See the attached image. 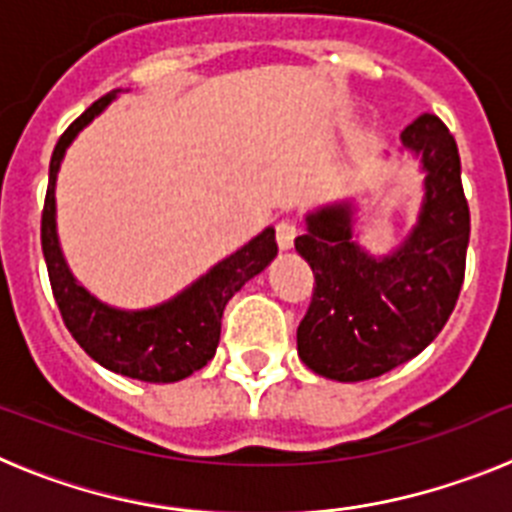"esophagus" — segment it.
Masks as SVG:
<instances>
[{"label": "esophagus", "instance_id": "esophagus-1", "mask_svg": "<svg viewBox=\"0 0 512 512\" xmlns=\"http://www.w3.org/2000/svg\"><path fill=\"white\" fill-rule=\"evenodd\" d=\"M295 238H297V225L292 220H282L277 225V243L282 251H289V248L295 246Z\"/></svg>", "mask_w": 512, "mask_h": 512}]
</instances>
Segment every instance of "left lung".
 <instances>
[{
  "mask_svg": "<svg viewBox=\"0 0 512 512\" xmlns=\"http://www.w3.org/2000/svg\"><path fill=\"white\" fill-rule=\"evenodd\" d=\"M400 153L418 161L423 184L415 223L397 246L374 253L361 243L356 197L307 210L295 241L315 274L297 354L333 382L382 377L415 359L459 300L469 207L454 135L436 115H423L402 130Z\"/></svg>",
  "mask_w": 512,
  "mask_h": 512,
  "instance_id": "8db88e82",
  "label": "left lung"
}]
</instances>
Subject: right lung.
<instances>
[{
    "mask_svg": "<svg viewBox=\"0 0 512 512\" xmlns=\"http://www.w3.org/2000/svg\"><path fill=\"white\" fill-rule=\"evenodd\" d=\"M117 94L120 89L97 99L79 120L71 122V128L56 143L51 171H48L43 228H40L45 266L63 323L99 366L140 382H179L202 369L215 356L225 305L243 284L251 282L274 261L277 241H274V228L269 225L256 238L243 243L238 251L210 266L182 292L158 305L138 307V310L99 300L87 284H81L63 256L61 238H58V171L76 135L89 122L97 120L115 102Z\"/></svg>",
    "mask_w": 512,
    "mask_h": 512,
    "instance_id": "add662e5",
    "label": "right lung"
}]
</instances>
